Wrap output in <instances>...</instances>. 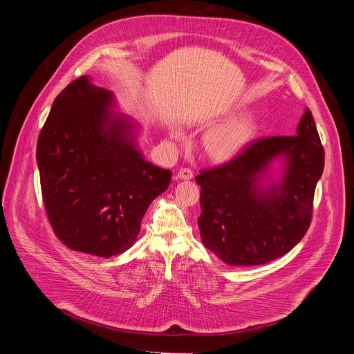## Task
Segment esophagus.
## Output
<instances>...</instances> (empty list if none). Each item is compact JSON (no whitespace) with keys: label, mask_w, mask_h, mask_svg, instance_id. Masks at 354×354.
<instances>
[{"label":"esophagus","mask_w":354,"mask_h":354,"mask_svg":"<svg viewBox=\"0 0 354 354\" xmlns=\"http://www.w3.org/2000/svg\"><path fill=\"white\" fill-rule=\"evenodd\" d=\"M178 178L183 179V180H189L193 178V172L189 168H180L178 172Z\"/></svg>","instance_id":"obj_1"}]
</instances>
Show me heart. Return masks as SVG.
<instances>
[{
	"instance_id": "heart-1",
	"label": "heart",
	"mask_w": 354,
	"mask_h": 354,
	"mask_svg": "<svg viewBox=\"0 0 354 354\" xmlns=\"http://www.w3.org/2000/svg\"><path fill=\"white\" fill-rule=\"evenodd\" d=\"M243 106H230L223 112L225 122L207 130L201 137V148L214 164H228L241 158L259 137L261 120L255 113H243ZM171 134L182 140L183 133L174 127Z\"/></svg>"
}]
</instances>
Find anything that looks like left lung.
Returning a JSON list of instances; mask_svg holds the SVG:
<instances>
[{"label": "left lung", "instance_id": "1", "mask_svg": "<svg viewBox=\"0 0 354 354\" xmlns=\"http://www.w3.org/2000/svg\"><path fill=\"white\" fill-rule=\"evenodd\" d=\"M325 164L311 111L297 134L255 141L220 168L201 171V241L223 262L254 266L286 255L306 235Z\"/></svg>", "mask_w": 354, "mask_h": 354}]
</instances>
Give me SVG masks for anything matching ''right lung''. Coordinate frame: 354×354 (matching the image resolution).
<instances>
[{
	"mask_svg": "<svg viewBox=\"0 0 354 354\" xmlns=\"http://www.w3.org/2000/svg\"><path fill=\"white\" fill-rule=\"evenodd\" d=\"M140 124L112 91L82 75L55 99L36 161L47 217L71 249L111 258L131 248L151 201L172 172L147 161Z\"/></svg>",
	"mask_w": 354,
	"mask_h": 354,
	"instance_id": "1",
	"label": "right lung"
}]
</instances>
